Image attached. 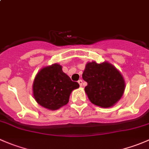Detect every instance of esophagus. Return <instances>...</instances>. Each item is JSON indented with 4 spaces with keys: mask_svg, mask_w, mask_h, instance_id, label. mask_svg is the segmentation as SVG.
<instances>
[{
    "mask_svg": "<svg viewBox=\"0 0 149 149\" xmlns=\"http://www.w3.org/2000/svg\"><path fill=\"white\" fill-rule=\"evenodd\" d=\"M78 83L79 84V85H80V86H82V84H83V81L82 80H79L78 81Z\"/></svg>",
    "mask_w": 149,
    "mask_h": 149,
    "instance_id": "1",
    "label": "esophagus"
}]
</instances>
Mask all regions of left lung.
<instances>
[{
	"instance_id": "obj_1",
	"label": "left lung",
	"mask_w": 149,
	"mask_h": 149,
	"mask_svg": "<svg viewBox=\"0 0 149 149\" xmlns=\"http://www.w3.org/2000/svg\"><path fill=\"white\" fill-rule=\"evenodd\" d=\"M82 78L85 92L91 103L101 107L114 106L121 99L125 83L119 70L108 62L87 63Z\"/></svg>"
}]
</instances>
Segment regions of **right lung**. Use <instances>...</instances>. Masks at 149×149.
Instances as JSON below:
<instances>
[{"mask_svg":"<svg viewBox=\"0 0 149 149\" xmlns=\"http://www.w3.org/2000/svg\"><path fill=\"white\" fill-rule=\"evenodd\" d=\"M79 87L72 81L58 63L42 68L36 76L32 86L34 98L43 107L56 110L67 104L72 91Z\"/></svg>","mask_w":149,"mask_h":149,"instance_id":"add662e5","label":"right lung"}]
</instances>
